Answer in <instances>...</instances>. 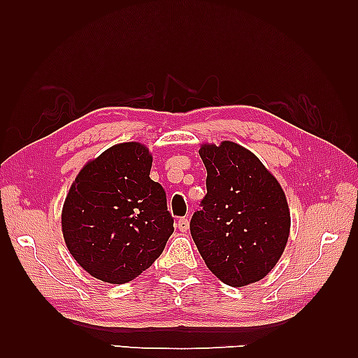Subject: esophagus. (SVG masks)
<instances>
[{"mask_svg":"<svg viewBox=\"0 0 358 358\" xmlns=\"http://www.w3.org/2000/svg\"><path fill=\"white\" fill-rule=\"evenodd\" d=\"M177 227L181 232H187L189 231V220L187 218H180L178 223H177Z\"/></svg>","mask_w":358,"mask_h":358,"instance_id":"obj_1","label":"esophagus"}]
</instances>
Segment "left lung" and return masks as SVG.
<instances>
[{
	"label": "left lung",
	"mask_w": 358,
	"mask_h": 358,
	"mask_svg": "<svg viewBox=\"0 0 358 358\" xmlns=\"http://www.w3.org/2000/svg\"><path fill=\"white\" fill-rule=\"evenodd\" d=\"M208 194L191 234L209 271L243 287L260 281L283 255L291 212L283 187L249 149L234 141L203 143Z\"/></svg>",
	"instance_id": "8db88e82"
}]
</instances>
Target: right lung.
Segmentation results:
<instances>
[{
  "mask_svg": "<svg viewBox=\"0 0 358 358\" xmlns=\"http://www.w3.org/2000/svg\"><path fill=\"white\" fill-rule=\"evenodd\" d=\"M150 167L148 146L120 143L83 166L66 195V246L83 269L106 283L138 277L173 232L166 192L150 180Z\"/></svg>",
  "mask_w": 358,
  "mask_h": 358,
  "instance_id": "add662e5",
  "label": "right lung"
}]
</instances>
